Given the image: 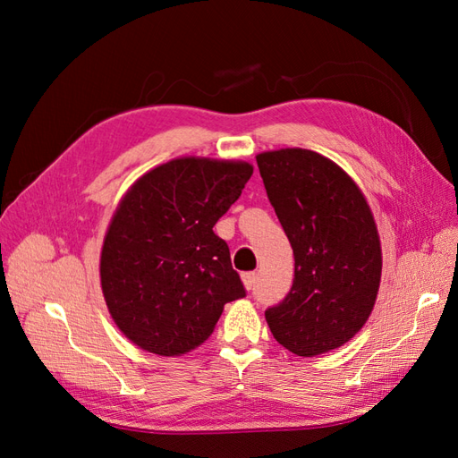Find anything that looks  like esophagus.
I'll use <instances>...</instances> for the list:
<instances>
[{"label":"esophagus","mask_w":458,"mask_h":458,"mask_svg":"<svg viewBox=\"0 0 458 458\" xmlns=\"http://www.w3.org/2000/svg\"><path fill=\"white\" fill-rule=\"evenodd\" d=\"M256 273H242V283H244V288L246 290H252L254 288V283H256Z\"/></svg>","instance_id":"34e87169"}]
</instances>
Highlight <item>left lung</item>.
<instances>
[{
  "instance_id": "left-lung-1",
  "label": "left lung",
  "mask_w": 458,
  "mask_h": 458,
  "mask_svg": "<svg viewBox=\"0 0 458 458\" xmlns=\"http://www.w3.org/2000/svg\"><path fill=\"white\" fill-rule=\"evenodd\" d=\"M258 168L294 250V283L266 311L271 335L300 357L350 342L377 303L382 248L370 206L336 162L308 148L259 152Z\"/></svg>"
}]
</instances>
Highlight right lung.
I'll use <instances>...</instances> for the list:
<instances>
[{"mask_svg":"<svg viewBox=\"0 0 458 458\" xmlns=\"http://www.w3.org/2000/svg\"><path fill=\"white\" fill-rule=\"evenodd\" d=\"M244 160L174 158L143 174L110 219L99 261L116 327L141 350L177 357L210 338L244 286L217 219L250 179Z\"/></svg>","mask_w":458,"mask_h":458,"instance_id":"right-lung-1","label":"right lung"}]
</instances>
